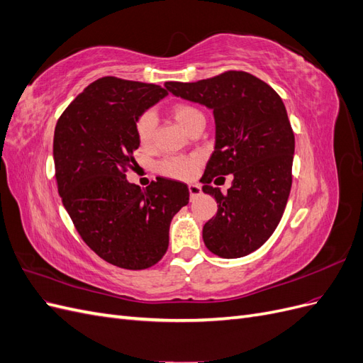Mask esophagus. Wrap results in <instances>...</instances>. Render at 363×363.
Wrapping results in <instances>:
<instances>
[{"instance_id":"1","label":"esophagus","mask_w":363,"mask_h":363,"mask_svg":"<svg viewBox=\"0 0 363 363\" xmlns=\"http://www.w3.org/2000/svg\"><path fill=\"white\" fill-rule=\"evenodd\" d=\"M189 188V195H191V199H194V196H196V195H200L201 194V186L200 184H189L188 186Z\"/></svg>"}]
</instances>
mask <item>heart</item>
I'll return each instance as SVG.
<instances>
[{
	"instance_id": "b5f03b06",
	"label": "heart",
	"mask_w": 363,
	"mask_h": 363,
	"mask_svg": "<svg viewBox=\"0 0 363 363\" xmlns=\"http://www.w3.org/2000/svg\"><path fill=\"white\" fill-rule=\"evenodd\" d=\"M171 115L182 128L189 131L192 127L204 123V115L192 104L188 103H177L171 107ZM136 136L140 142V145L148 147L152 142L156 130V116L152 112L142 113L136 121ZM196 169V159L191 156H179L164 159L160 163V172L174 179H191Z\"/></svg>"
}]
</instances>
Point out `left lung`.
Segmentation results:
<instances>
[{"instance_id":"left-lung-1","label":"left lung","mask_w":363,"mask_h":363,"mask_svg":"<svg viewBox=\"0 0 363 363\" xmlns=\"http://www.w3.org/2000/svg\"><path fill=\"white\" fill-rule=\"evenodd\" d=\"M164 87L213 111L215 151L201 182L218 212L204 224L203 240L219 257H244L269 239L289 199L295 138L286 107L271 86L244 71ZM228 173L234 182L227 194L210 186Z\"/></svg>"}]
</instances>
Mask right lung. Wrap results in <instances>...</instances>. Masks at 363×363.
Returning <instances> with one entry per match:
<instances>
[{
    "label": "right lung",
    "instance_id": "right-lung-1",
    "mask_svg": "<svg viewBox=\"0 0 363 363\" xmlns=\"http://www.w3.org/2000/svg\"><path fill=\"white\" fill-rule=\"evenodd\" d=\"M168 92L103 77L67 107L54 130L52 157L62 203L92 251L124 269L157 263L174 215L189 203L182 182L159 177L147 189L125 179L140 142L136 121Z\"/></svg>",
    "mask_w": 363,
    "mask_h": 363
}]
</instances>
